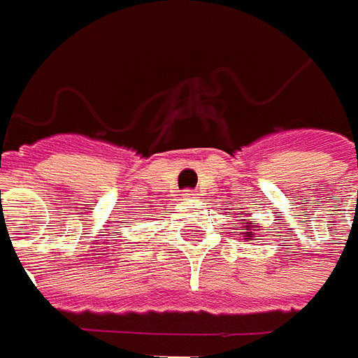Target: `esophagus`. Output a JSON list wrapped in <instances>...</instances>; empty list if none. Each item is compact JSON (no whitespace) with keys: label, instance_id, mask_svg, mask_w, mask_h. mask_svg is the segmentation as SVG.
<instances>
[{"label":"esophagus","instance_id":"esophagus-1","mask_svg":"<svg viewBox=\"0 0 358 358\" xmlns=\"http://www.w3.org/2000/svg\"><path fill=\"white\" fill-rule=\"evenodd\" d=\"M196 191H193V189H185L183 191V196L185 199H195Z\"/></svg>","mask_w":358,"mask_h":358}]
</instances>
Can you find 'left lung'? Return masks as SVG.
Here are the masks:
<instances>
[{
    "label": "left lung",
    "instance_id": "1",
    "mask_svg": "<svg viewBox=\"0 0 358 358\" xmlns=\"http://www.w3.org/2000/svg\"><path fill=\"white\" fill-rule=\"evenodd\" d=\"M242 220H246V218H242ZM242 230H244L242 234H244L246 238H252V236H254V232L258 230V222H256V220H248V222L242 227Z\"/></svg>",
    "mask_w": 358,
    "mask_h": 358
}]
</instances>
